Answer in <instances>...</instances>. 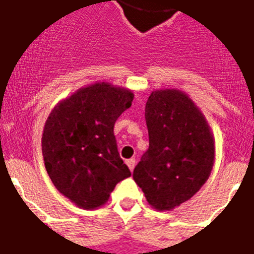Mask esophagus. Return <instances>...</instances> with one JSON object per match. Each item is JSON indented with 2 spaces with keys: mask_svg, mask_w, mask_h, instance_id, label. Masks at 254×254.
<instances>
[{
  "mask_svg": "<svg viewBox=\"0 0 254 254\" xmlns=\"http://www.w3.org/2000/svg\"><path fill=\"white\" fill-rule=\"evenodd\" d=\"M127 166H129V169H130V171H133V170H134V166H135V159H134V158L127 159Z\"/></svg>",
  "mask_w": 254,
  "mask_h": 254,
  "instance_id": "1",
  "label": "esophagus"
}]
</instances>
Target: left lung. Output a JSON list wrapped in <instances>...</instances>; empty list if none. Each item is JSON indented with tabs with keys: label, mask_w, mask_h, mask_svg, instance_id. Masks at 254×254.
<instances>
[{
	"label": "left lung",
	"mask_w": 254,
	"mask_h": 254,
	"mask_svg": "<svg viewBox=\"0 0 254 254\" xmlns=\"http://www.w3.org/2000/svg\"><path fill=\"white\" fill-rule=\"evenodd\" d=\"M145 119L149 149L133 179L153 208L170 211L191 199L209 178L215 138L200 109L179 89L151 92Z\"/></svg>",
	"instance_id": "1"
}]
</instances>
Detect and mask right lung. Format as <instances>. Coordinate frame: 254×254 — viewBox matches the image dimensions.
Returning <instances> with one entry per match:
<instances>
[{"label":"right lung","instance_id":"right-lung-1","mask_svg":"<svg viewBox=\"0 0 254 254\" xmlns=\"http://www.w3.org/2000/svg\"><path fill=\"white\" fill-rule=\"evenodd\" d=\"M133 97L127 88L95 83L59 101L47 117L42 135L46 170L58 191L79 208L104 205L116 185L130 177L113 127Z\"/></svg>","mask_w":254,"mask_h":254}]
</instances>
